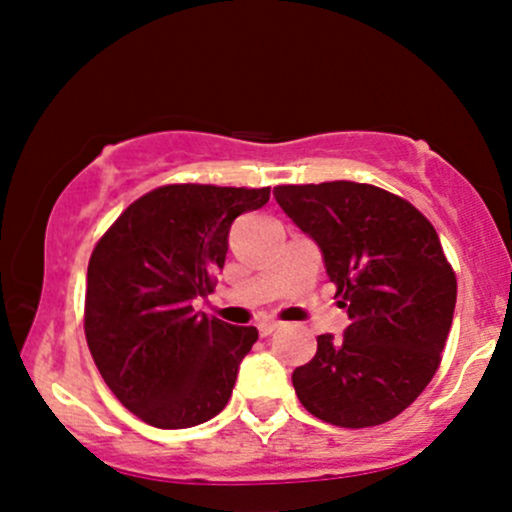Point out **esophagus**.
Here are the masks:
<instances>
[{"mask_svg": "<svg viewBox=\"0 0 512 512\" xmlns=\"http://www.w3.org/2000/svg\"><path fill=\"white\" fill-rule=\"evenodd\" d=\"M257 330H260L262 337H267V334H272L274 330H279V322H276V320H262L260 325H257Z\"/></svg>", "mask_w": 512, "mask_h": 512, "instance_id": "1", "label": "esophagus"}]
</instances>
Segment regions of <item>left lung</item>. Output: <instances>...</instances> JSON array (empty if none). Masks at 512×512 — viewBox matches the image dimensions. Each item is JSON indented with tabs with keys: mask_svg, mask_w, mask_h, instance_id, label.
<instances>
[{
	"mask_svg": "<svg viewBox=\"0 0 512 512\" xmlns=\"http://www.w3.org/2000/svg\"><path fill=\"white\" fill-rule=\"evenodd\" d=\"M286 216L320 245L351 325L317 337L293 370L301 404L342 428L380 426L414 402L440 366L457 279L436 228L407 199L366 182L279 185Z\"/></svg>",
	"mask_w": 512,
	"mask_h": 512,
	"instance_id": "1",
	"label": "left lung"
}]
</instances>
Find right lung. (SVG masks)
I'll use <instances>...</instances> for the list:
<instances>
[{
  "instance_id": "add662e5",
  "label": "right lung",
  "mask_w": 512,
  "mask_h": 512,
  "mask_svg": "<svg viewBox=\"0 0 512 512\" xmlns=\"http://www.w3.org/2000/svg\"><path fill=\"white\" fill-rule=\"evenodd\" d=\"M269 202V187L163 185L117 221L88 260L84 332L105 385L156 428L214 419L231 399L255 327L199 315L214 291L231 223Z\"/></svg>"
}]
</instances>
